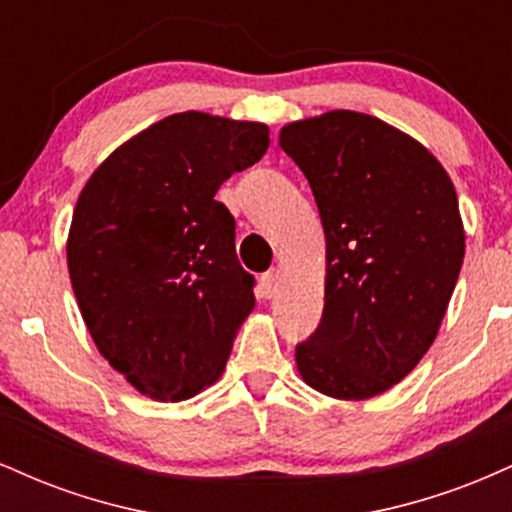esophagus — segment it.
Returning a JSON list of instances; mask_svg holds the SVG:
<instances>
[{
  "label": "esophagus",
  "mask_w": 512,
  "mask_h": 512,
  "mask_svg": "<svg viewBox=\"0 0 512 512\" xmlns=\"http://www.w3.org/2000/svg\"><path fill=\"white\" fill-rule=\"evenodd\" d=\"M260 286H262V296L272 298L274 293L279 291V272H276V269H269L267 274H262Z\"/></svg>",
  "instance_id": "34e87169"
}]
</instances>
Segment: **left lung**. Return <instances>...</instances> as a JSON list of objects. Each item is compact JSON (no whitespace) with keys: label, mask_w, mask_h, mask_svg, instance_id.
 I'll use <instances>...</instances> for the list:
<instances>
[{"label":"left lung","mask_w":512,"mask_h":512,"mask_svg":"<svg viewBox=\"0 0 512 512\" xmlns=\"http://www.w3.org/2000/svg\"><path fill=\"white\" fill-rule=\"evenodd\" d=\"M279 146L327 240L325 308L296 366L322 395L375 397L424 358L448 310L464 257L455 187L416 139L354 110L291 122Z\"/></svg>","instance_id":"obj_1"}]
</instances>
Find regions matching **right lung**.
Here are the masks:
<instances>
[{"label": "right lung", "instance_id": "1", "mask_svg": "<svg viewBox=\"0 0 512 512\" xmlns=\"http://www.w3.org/2000/svg\"><path fill=\"white\" fill-rule=\"evenodd\" d=\"M267 146L262 122L190 110L115 149L81 190L67 240L76 303L98 351L144 395L190 399L226 368L255 276L214 197Z\"/></svg>", "mask_w": 512, "mask_h": 512}]
</instances>
